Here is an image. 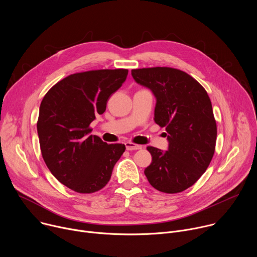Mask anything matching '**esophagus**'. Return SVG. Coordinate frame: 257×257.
<instances>
[{"label":"esophagus","mask_w":257,"mask_h":257,"mask_svg":"<svg viewBox=\"0 0 257 257\" xmlns=\"http://www.w3.org/2000/svg\"><path fill=\"white\" fill-rule=\"evenodd\" d=\"M125 146H126L127 151H137V150L142 149L141 145H138V144H135V143H132V142H126Z\"/></svg>","instance_id":"obj_1"}]
</instances>
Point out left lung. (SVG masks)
Returning <instances> with one entry per match:
<instances>
[{
    "instance_id": "1",
    "label": "left lung",
    "mask_w": 257,
    "mask_h": 257,
    "mask_svg": "<svg viewBox=\"0 0 257 257\" xmlns=\"http://www.w3.org/2000/svg\"><path fill=\"white\" fill-rule=\"evenodd\" d=\"M131 74L153 91L155 122L168 132L167 152L148 146L153 161L144 174L161 192L184 191L202 176L214 154L216 123L209 96L193 77L178 69H133Z\"/></svg>"
}]
</instances>
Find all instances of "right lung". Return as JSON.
Listing matches in <instances>:
<instances>
[{"mask_svg":"<svg viewBox=\"0 0 257 257\" xmlns=\"http://www.w3.org/2000/svg\"><path fill=\"white\" fill-rule=\"evenodd\" d=\"M127 69L75 73L56 83L44 96L38 133L44 161L63 185L78 193H93L111 179L126 148L91 135L90 123L125 82Z\"/></svg>","mask_w":257,"mask_h":257,"instance_id":"add662e5","label":"right lung"}]
</instances>
